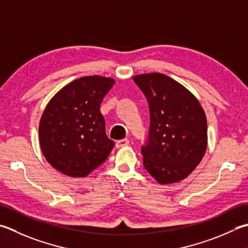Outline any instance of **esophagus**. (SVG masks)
Listing matches in <instances>:
<instances>
[{
  "mask_svg": "<svg viewBox=\"0 0 248 248\" xmlns=\"http://www.w3.org/2000/svg\"><path fill=\"white\" fill-rule=\"evenodd\" d=\"M129 143H130V141H129L128 139H123V140H119V141H117V142H116V147H117V148H120V147L127 146Z\"/></svg>",
  "mask_w": 248,
  "mask_h": 248,
  "instance_id": "obj_1",
  "label": "esophagus"
}]
</instances>
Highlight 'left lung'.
Listing matches in <instances>:
<instances>
[{
	"instance_id": "8db88e82",
	"label": "left lung",
	"mask_w": 248,
	"mask_h": 248,
	"mask_svg": "<svg viewBox=\"0 0 248 248\" xmlns=\"http://www.w3.org/2000/svg\"><path fill=\"white\" fill-rule=\"evenodd\" d=\"M146 96L151 125L142 146L144 168L160 184L186 179L207 148V119L197 98L164 74L134 76Z\"/></svg>"
}]
</instances>
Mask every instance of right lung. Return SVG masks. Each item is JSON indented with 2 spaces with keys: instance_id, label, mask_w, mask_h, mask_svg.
<instances>
[{
  "instance_id": "1",
  "label": "right lung",
  "mask_w": 248,
  "mask_h": 248,
  "mask_svg": "<svg viewBox=\"0 0 248 248\" xmlns=\"http://www.w3.org/2000/svg\"><path fill=\"white\" fill-rule=\"evenodd\" d=\"M114 83L102 76L81 77L47 103L40 119L39 141L53 168L83 178L106 160L115 142L106 136L100 106Z\"/></svg>"
}]
</instances>
